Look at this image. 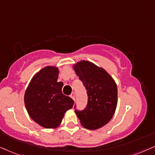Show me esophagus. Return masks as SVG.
Wrapping results in <instances>:
<instances>
[{
	"mask_svg": "<svg viewBox=\"0 0 155 155\" xmlns=\"http://www.w3.org/2000/svg\"><path fill=\"white\" fill-rule=\"evenodd\" d=\"M70 97H71V98L73 99V100H75V94H74V92H72L71 94Z\"/></svg>",
	"mask_w": 155,
	"mask_h": 155,
	"instance_id": "obj_1",
	"label": "esophagus"
}]
</instances>
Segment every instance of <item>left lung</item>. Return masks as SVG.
<instances>
[{
    "instance_id": "left-lung-1",
    "label": "left lung",
    "mask_w": 155,
    "mask_h": 155,
    "mask_svg": "<svg viewBox=\"0 0 155 155\" xmlns=\"http://www.w3.org/2000/svg\"><path fill=\"white\" fill-rule=\"evenodd\" d=\"M88 95L85 110H75L81 126L89 130L102 128L111 120L118 103L115 80L104 68L90 61H81L74 65Z\"/></svg>"
}]
</instances>
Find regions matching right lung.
<instances>
[{"mask_svg":"<svg viewBox=\"0 0 155 155\" xmlns=\"http://www.w3.org/2000/svg\"><path fill=\"white\" fill-rule=\"evenodd\" d=\"M58 67H44L35 74L24 94L28 114L45 128L58 127L65 113L74 104L70 97L62 93L63 83L58 82Z\"/></svg>","mask_w":155,"mask_h":155,"instance_id":"add662e5","label":"right lung"}]
</instances>
